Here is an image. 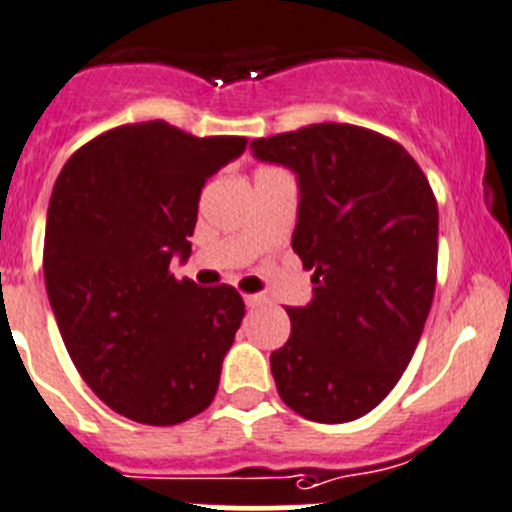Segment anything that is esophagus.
Instances as JSON below:
<instances>
[{
  "instance_id": "34e87169",
  "label": "esophagus",
  "mask_w": 512,
  "mask_h": 512,
  "mask_svg": "<svg viewBox=\"0 0 512 512\" xmlns=\"http://www.w3.org/2000/svg\"><path fill=\"white\" fill-rule=\"evenodd\" d=\"M243 301H246V306H248V309H256V306H261V304H264V296H261V294H246V296H243Z\"/></svg>"
}]
</instances>
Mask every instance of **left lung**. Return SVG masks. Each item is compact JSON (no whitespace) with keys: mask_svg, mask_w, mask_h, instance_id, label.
<instances>
[{"mask_svg":"<svg viewBox=\"0 0 512 512\" xmlns=\"http://www.w3.org/2000/svg\"><path fill=\"white\" fill-rule=\"evenodd\" d=\"M296 175L291 246L314 269V296L286 309L291 337L271 354L279 397L324 425L382 402L415 354L437 279V203L394 140L321 123L251 143Z\"/></svg>","mask_w":512,"mask_h":512,"instance_id":"1","label":"left lung"}]
</instances>
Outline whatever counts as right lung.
<instances>
[{
	"label": "right lung",
	"instance_id": "1",
	"mask_svg": "<svg viewBox=\"0 0 512 512\" xmlns=\"http://www.w3.org/2000/svg\"><path fill=\"white\" fill-rule=\"evenodd\" d=\"M246 138H196L163 120L82 145L52 188L45 284L62 342L87 387L143 425H178L216 397L246 306L233 286L175 281L198 198Z\"/></svg>",
	"mask_w": 512,
	"mask_h": 512
}]
</instances>
